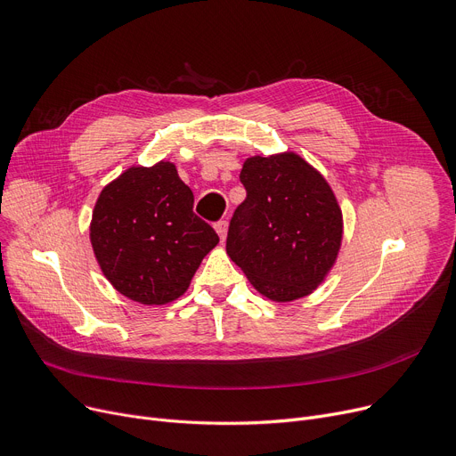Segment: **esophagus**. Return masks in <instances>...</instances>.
Masks as SVG:
<instances>
[{"mask_svg": "<svg viewBox=\"0 0 456 456\" xmlns=\"http://www.w3.org/2000/svg\"><path fill=\"white\" fill-rule=\"evenodd\" d=\"M216 232L219 233L221 240H224V239H226V233H228V223H226V221H219V223L216 224Z\"/></svg>", "mask_w": 456, "mask_h": 456, "instance_id": "esophagus-1", "label": "esophagus"}]
</instances>
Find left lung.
<instances>
[{"mask_svg":"<svg viewBox=\"0 0 456 456\" xmlns=\"http://www.w3.org/2000/svg\"><path fill=\"white\" fill-rule=\"evenodd\" d=\"M240 182L247 199L232 217L226 254L265 298L309 297L342 245V209L331 185L292 151L247 158Z\"/></svg>","mask_w":456,"mask_h":456,"instance_id":"left-lung-1","label":"left lung"}]
</instances>
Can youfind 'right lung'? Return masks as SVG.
<instances>
[{"label": "right lung", "mask_w": 456, "mask_h": 456, "mask_svg": "<svg viewBox=\"0 0 456 456\" xmlns=\"http://www.w3.org/2000/svg\"><path fill=\"white\" fill-rule=\"evenodd\" d=\"M193 193L167 159L132 166L102 187L90 240L104 278L143 305L180 298L219 237L193 213Z\"/></svg>", "instance_id": "1"}]
</instances>
